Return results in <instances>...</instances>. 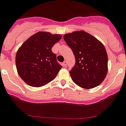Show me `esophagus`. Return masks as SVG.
Returning a JSON list of instances; mask_svg holds the SVG:
<instances>
[{"label":"esophagus","mask_w":126,"mask_h":126,"mask_svg":"<svg viewBox=\"0 0 126 126\" xmlns=\"http://www.w3.org/2000/svg\"><path fill=\"white\" fill-rule=\"evenodd\" d=\"M63 65L64 66H66V65H67V62H66V61H64V62L63 63Z\"/></svg>","instance_id":"esophagus-1"}]
</instances>
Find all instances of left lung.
Listing matches in <instances>:
<instances>
[{
  "instance_id": "obj_1",
  "label": "left lung",
  "mask_w": 126,
  "mask_h": 126,
  "mask_svg": "<svg viewBox=\"0 0 126 126\" xmlns=\"http://www.w3.org/2000/svg\"><path fill=\"white\" fill-rule=\"evenodd\" d=\"M63 37L75 56V66L69 71L73 82L86 89L99 85L108 73V55L103 44L84 31Z\"/></svg>"
}]
</instances>
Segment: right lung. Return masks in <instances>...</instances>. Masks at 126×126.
<instances>
[{
	"label": "right lung",
	"instance_id": "add662e5",
	"mask_svg": "<svg viewBox=\"0 0 126 126\" xmlns=\"http://www.w3.org/2000/svg\"><path fill=\"white\" fill-rule=\"evenodd\" d=\"M61 34L38 32L31 36L18 48L15 62L20 78L30 86L39 87L53 80L62 66L52 51Z\"/></svg>",
	"mask_w": 126,
	"mask_h": 126
}]
</instances>
